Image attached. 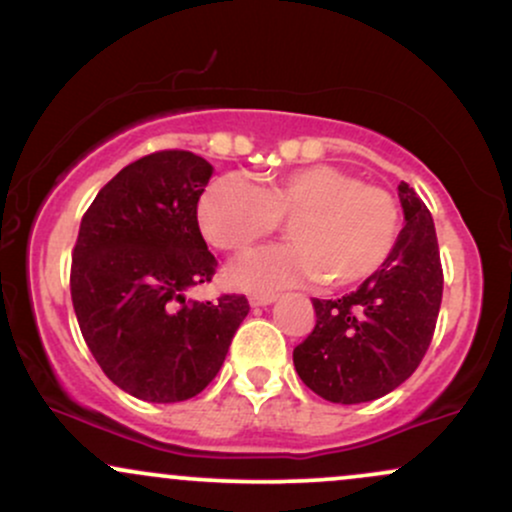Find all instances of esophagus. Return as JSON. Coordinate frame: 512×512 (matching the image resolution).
Returning a JSON list of instances; mask_svg holds the SVG:
<instances>
[{
  "label": "esophagus",
  "mask_w": 512,
  "mask_h": 512,
  "mask_svg": "<svg viewBox=\"0 0 512 512\" xmlns=\"http://www.w3.org/2000/svg\"><path fill=\"white\" fill-rule=\"evenodd\" d=\"M274 301H276L274 293H252V296H250L252 308H264V305H269Z\"/></svg>",
  "instance_id": "esophagus-1"
}]
</instances>
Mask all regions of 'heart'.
I'll use <instances>...</instances> for the list:
<instances>
[{
  "instance_id": "heart-1",
  "label": "heart",
  "mask_w": 512,
  "mask_h": 512,
  "mask_svg": "<svg viewBox=\"0 0 512 512\" xmlns=\"http://www.w3.org/2000/svg\"><path fill=\"white\" fill-rule=\"evenodd\" d=\"M289 223L291 245L245 257L231 269L248 291H274L305 279L346 289L385 267L397 248L402 214L395 195L339 166L269 175L262 187L240 175L211 182L199 226L214 248L243 255Z\"/></svg>"
}]
</instances>
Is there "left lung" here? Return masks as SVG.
<instances>
[{
    "mask_svg": "<svg viewBox=\"0 0 512 512\" xmlns=\"http://www.w3.org/2000/svg\"><path fill=\"white\" fill-rule=\"evenodd\" d=\"M404 228L378 274L337 301L315 298V327L293 349V366L315 395L361 404L399 387L419 368L436 332L443 267L431 211L399 185Z\"/></svg>",
    "mask_w": 512,
    "mask_h": 512,
    "instance_id": "obj_1",
    "label": "left lung"
}]
</instances>
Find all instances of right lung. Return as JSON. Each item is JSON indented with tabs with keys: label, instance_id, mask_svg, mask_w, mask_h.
Wrapping results in <instances>:
<instances>
[{
	"label": "right lung",
	"instance_id": "add662e5",
	"mask_svg": "<svg viewBox=\"0 0 512 512\" xmlns=\"http://www.w3.org/2000/svg\"><path fill=\"white\" fill-rule=\"evenodd\" d=\"M214 166L192 151H156L101 187L72 252V303L86 346L120 390L182 402L216 378L248 298L187 301L211 281L214 255L197 202Z\"/></svg>",
	"mask_w": 512,
	"mask_h": 512
}]
</instances>
